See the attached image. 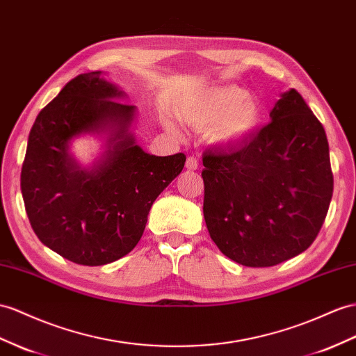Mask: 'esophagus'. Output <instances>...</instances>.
Returning <instances> with one entry per match:
<instances>
[{"mask_svg":"<svg viewBox=\"0 0 356 356\" xmlns=\"http://www.w3.org/2000/svg\"><path fill=\"white\" fill-rule=\"evenodd\" d=\"M186 168L191 170V171L197 170V168H198V161H197L195 158H193V156L188 158V159H186Z\"/></svg>","mask_w":356,"mask_h":356,"instance_id":"1","label":"esophagus"}]
</instances>
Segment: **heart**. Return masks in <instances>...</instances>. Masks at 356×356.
Instances as JSON below:
<instances>
[{"label":"heart","mask_w":356,"mask_h":356,"mask_svg":"<svg viewBox=\"0 0 356 356\" xmlns=\"http://www.w3.org/2000/svg\"><path fill=\"white\" fill-rule=\"evenodd\" d=\"M175 114L193 129L207 131L209 143L224 149L250 141L265 118L259 100L238 86L204 90L180 99L175 105ZM163 124L170 132H177L168 120H163Z\"/></svg>","instance_id":"heart-1"}]
</instances>
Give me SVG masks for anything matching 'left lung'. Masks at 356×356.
<instances>
[{"label":"left lung","mask_w":356,"mask_h":356,"mask_svg":"<svg viewBox=\"0 0 356 356\" xmlns=\"http://www.w3.org/2000/svg\"><path fill=\"white\" fill-rule=\"evenodd\" d=\"M270 123L239 147L203 154V213L229 259L268 268L304 252L321 230L334 179L322 123L296 90L281 93Z\"/></svg>","instance_id":"8db88e82"}]
</instances>
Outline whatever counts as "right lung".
<instances>
[{
	"label": "right lung",
	"instance_id": "obj_1",
	"mask_svg": "<svg viewBox=\"0 0 356 356\" xmlns=\"http://www.w3.org/2000/svg\"><path fill=\"white\" fill-rule=\"evenodd\" d=\"M104 72L78 75L39 113L30 131L21 191L34 233L70 261L102 266L138 243L150 207L184 170V153L154 156L136 144V106ZM83 134L104 141L84 166L71 153Z\"/></svg>",
	"mask_w": 356,
	"mask_h": 356
}]
</instances>
